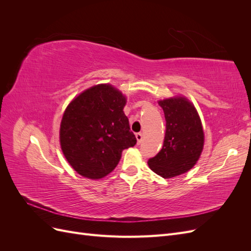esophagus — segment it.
Masks as SVG:
<instances>
[{"label": "esophagus", "instance_id": "34e87169", "mask_svg": "<svg viewBox=\"0 0 251 251\" xmlns=\"http://www.w3.org/2000/svg\"><path fill=\"white\" fill-rule=\"evenodd\" d=\"M142 138H143V135H142L141 133H137V134H136V139H137V143H138V144L141 143Z\"/></svg>", "mask_w": 251, "mask_h": 251}]
</instances>
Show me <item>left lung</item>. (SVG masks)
<instances>
[{"instance_id":"8db88e82","label":"left lung","mask_w":251,"mask_h":251,"mask_svg":"<svg viewBox=\"0 0 251 251\" xmlns=\"http://www.w3.org/2000/svg\"><path fill=\"white\" fill-rule=\"evenodd\" d=\"M166 121L162 149L149 159L150 169L162 178L186 173L198 161L204 144V134L194 105L183 97L160 100Z\"/></svg>"}]
</instances>
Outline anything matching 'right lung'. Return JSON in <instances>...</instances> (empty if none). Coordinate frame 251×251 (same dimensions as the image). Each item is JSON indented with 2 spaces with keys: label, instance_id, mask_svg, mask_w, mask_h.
<instances>
[{
  "label": "right lung",
  "instance_id": "obj_1",
  "mask_svg": "<svg viewBox=\"0 0 251 251\" xmlns=\"http://www.w3.org/2000/svg\"><path fill=\"white\" fill-rule=\"evenodd\" d=\"M126 97L110 85L86 90L68 105L60 124V147L81 176L100 179L116 168L121 153L137 140L124 112Z\"/></svg>",
  "mask_w": 251,
  "mask_h": 251
}]
</instances>
